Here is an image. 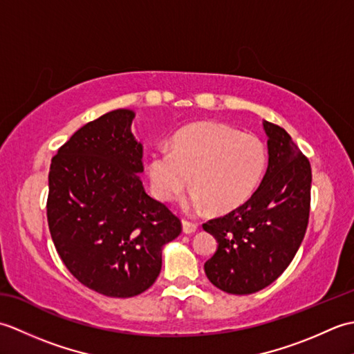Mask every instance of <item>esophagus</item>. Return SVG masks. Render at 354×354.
Here are the masks:
<instances>
[{
	"instance_id": "obj_1",
	"label": "esophagus",
	"mask_w": 354,
	"mask_h": 354,
	"mask_svg": "<svg viewBox=\"0 0 354 354\" xmlns=\"http://www.w3.org/2000/svg\"><path fill=\"white\" fill-rule=\"evenodd\" d=\"M198 230V223L190 222V221H183V231L184 234H193L194 231Z\"/></svg>"
}]
</instances>
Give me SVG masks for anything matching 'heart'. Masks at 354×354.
I'll list each match as a JSON object with an SVG mask.
<instances>
[{
  "label": "heart",
  "mask_w": 354,
  "mask_h": 354,
  "mask_svg": "<svg viewBox=\"0 0 354 354\" xmlns=\"http://www.w3.org/2000/svg\"><path fill=\"white\" fill-rule=\"evenodd\" d=\"M268 150L257 135L234 127L199 123L179 131L170 149L156 150L147 161L153 196L161 202L175 199L192 184L187 208L212 205L228 213L252 198L265 175Z\"/></svg>",
  "instance_id": "b5f03b06"
}]
</instances>
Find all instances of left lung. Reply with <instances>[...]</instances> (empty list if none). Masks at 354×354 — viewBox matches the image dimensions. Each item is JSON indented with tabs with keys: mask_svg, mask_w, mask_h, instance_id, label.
<instances>
[{
	"mask_svg": "<svg viewBox=\"0 0 354 354\" xmlns=\"http://www.w3.org/2000/svg\"><path fill=\"white\" fill-rule=\"evenodd\" d=\"M268 169L242 207L202 225L217 240L204 269L216 288L248 295L274 283L301 245L310 212V162L283 127L263 120Z\"/></svg>",
	"mask_w": 354,
	"mask_h": 354,
	"instance_id": "left-lung-1",
	"label": "left lung"
}]
</instances>
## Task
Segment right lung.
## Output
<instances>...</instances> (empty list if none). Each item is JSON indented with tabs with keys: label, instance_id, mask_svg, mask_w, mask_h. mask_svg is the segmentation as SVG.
I'll return each instance as SVG.
<instances>
[{
	"label": "right lung",
	"instance_id": "right-lung-1",
	"mask_svg": "<svg viewBox=\"0 0 354 354\" xmlns=\"http://www.w3.org/2000/svg\"><path fill=\"white\" fill-rule=\"evenodd\" d=\"M135 112L115 109L86 123L53 156L47 217L65 266L102 295L131 298L155 283L162 246L181 222L142 187Z\"/></svg>",
	"mask_w": 354,
	"mask_h": 354
}]
</instances>
